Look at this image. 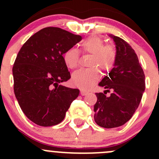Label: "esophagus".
<instances>
[{"mask_svg": "<svg viewBox=\"0 0 159 159\" xmlns=\"http://www.w3.org/2000/svg\"><path fill=\"white\" fill-rule=\"evenodd\" d=\"M88 91H84V90H81V95H86V94H88Z\"/></svg>", "mask_w": 159, "mask_h": 159, "instance_id": "obj_1", "label": "esophagus"}]
</instances>
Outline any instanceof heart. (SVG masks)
<instances>
[{"label": "heart", "instance_id": "obj_1", "mask_svg": "<svg viewBox=\"0 0 159 159\" xmlns=\"http://www.w3.org/2000/svg\"><path fill=\"white\" fill-rule=\"evenodd\" d=\"M81 50L84 54L92 55L89 66L92 68L80 70L73 74L71 82L81 89H89L100 79V71L97 68L108 70L113 67L116 60V50L113 45H105L100 37L93 36L86 39L81 44ZM63 60L67 68L75 70L79 65V51L69 48L63 54Z\"/></svg>", "mask_w": 159, "mask_h": 159}]
</instances>
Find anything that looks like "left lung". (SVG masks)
<instances>
[{
  "mask_svg": "<svg viewBox=\"0 0 159 159\" xmlns=\"http://www.w3.org/2000/svg\"><path fill=\"white\" fill-rule=\"evenodd\" d=\"M116 45V60L108 76L99 83L105 93H96L94 118L105 129L119 127L131 119L145 89V74L134 49L119 37L108 35ZM112 91L109 97L105 91Z\"/></svg>",
  "mask_w": 159,
  "mask_h": 159,
  "instance_id": "left-lung-1",
  "label": "left lung"
}]
</instances>
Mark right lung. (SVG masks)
<instances>
[{
  "instance_id": "right-lung-1",
  "label": "right lung",
  "mask_w": 159,
  "mask_h": 159,
  "mask_svg": "<svg viewBox=\"0 0 159 159\" xmlns=\"http://www.w3.org/2000/svg\"><path fill=\"white\" fill-rule=\"evenodd\" d=\"M80 35L55 27L40 30L23 44L13 66L14 91L22 111L38 125L63 121L79 90L61 85L70 78L63 60Z\"/></svg>"
}]
</instances>
